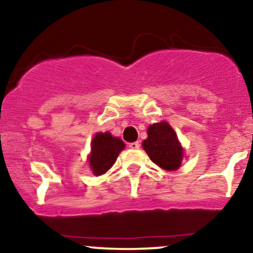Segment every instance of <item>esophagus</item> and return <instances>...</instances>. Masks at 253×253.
Listing matches in <instances>:
<instances>
[{
    "instance_id": "34e87169",
    "label": "esophagus",
    "mask_w": 253,
    "mask_h": 253,
    "mask_svg": "<svg viewBox=\"0 0 253 253\" xmlns=\"http://www.w3.org/2000/svg\"><path fill=\"white\" fill-rule=\"evenodd\" d=\"M139 146H140V144H139V141H134V143L128 144V147H129V149H132V150L139 149Z\"/></svg>"
}]
</instances>
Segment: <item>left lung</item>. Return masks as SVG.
I'll use <instances>...</instances> for the list:
<instances>
[{"label": "left lung", "instance_id": "1", "mask_svg": "<svg viewBox=\"0 0 253 253\" xmlns=\"http://www.w3.org/2000/svg\"><path fill=\"white\" fill-rule=\"evenodd\" d=\"M143 147L151 161L162 169L173 171L181 167L184 150L175 130L167 121L151 125L147 128V139L143 141Z\"/></svg>", "mask_w": 253, "mask_h": 253}]
</instances>
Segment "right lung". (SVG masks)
<instances>
[{"instance_id":"1","label":"right lung","mask_w":253,"mask_h":253,"mask_svg":"<svg viewBox=\"0 0 253 253\" xmlns=\"http://www.w3.org/2000/svg\"><path fill=\"white\" fill-rule=\"evenodd\" d=\"M124 149L125 144L120 138L113 136L109 132L96 133L91 141V153L89 155L92 173L96 176L106 173Z\"/></svg>"}]
</instances>
